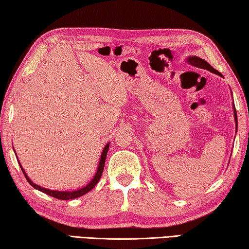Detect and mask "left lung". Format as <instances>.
Listing matches in <instances>:
<instances>
[{
	"mask_svg": "<svg viewBox=\"0 0 249 249\" xmlns=\"http://www.w3.org/2000/svg\"><path fill=\"white\" fill-rule=\"evenodd\" d=\"M188 62H189V63H191L193 65H195V67L209 70V71H210V72H212V73H215V74H217V75L222 76V74H221L219 71H216L215 69H213V68L211 67V65L207 62V61H204V60H202V59H200V58H198V56H190L189 60H188ZM233 108H234V117H235V121H236V127H237L236 109H235V106H234Z\"/></svg>",
	"mask_w": 249,
	"mask_h": 249,
	"instance_id": "left-lung-1",
	"label": "left lung"
}]
</instances>
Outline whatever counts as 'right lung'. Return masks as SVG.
I'll return each instance as SVG.
<instances>
[{
  "instance_id": "add662e5",
  "label": "right lung",
  "mask_w": 249,
  "mask_h": 249,
  "mask_svg": "<svg viewBox=\"0 0 249 249\" xmlns=\"http://www.w3.org/2000/svg\"><path fill=\"white\" fill-rule=\"evenodd\" d=\"M108 147H109V144H107L106 146L104 147L103 150V153H102V156H100V160H99V165H98V168H97V172H96L95 176L93 179H91V181L89 182V185L85 186L84 188H82L80 190H75V191H56V190H49V189H46V188H42V187L38 186L36 184H34V182L29 179L28 176L26 175V173L24 172L23 167H21V165L19 164V166L21 168V171H23L24 175L26 177V179H27V181L29 182L30 185H32L34 188H36L37 190L39 191H42V193H45L47 195L51 196V197H53L55 199H59V200H70V199H75V198H78L81 197V196L85 195L86 193H89V191H90L91 189L94 188V187L96 186V184L99 181L100 177H102V174H103V171H104V166H105V160H106V156H107V152H108Z\"/></svg>"
}]
</instances>
